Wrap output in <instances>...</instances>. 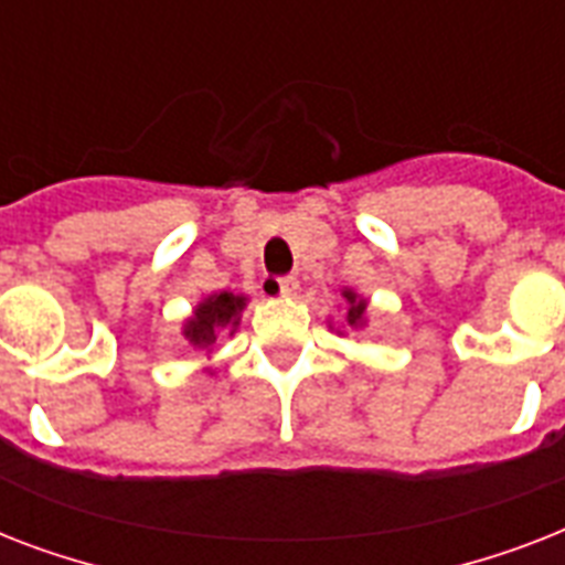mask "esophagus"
Returning <instances> with one entry per match:
<instances>
[{
	"label": "esophagus",
	"mask_w": 565,
	"mask_h": 565,
	"mask_svg": "<svg viewBox=\"0 0 565 565\" xmlns=\"http://www.w3.org/2000/svg\"><path fill=\"white\" fill-rule=\"evenodd\" d=\"M275 284H278V292H281L284 299H292V296L299 292V281H296L292 275H287V278H278Z\"/></svg>",
	"instance_id": "1"
}]
</instances>
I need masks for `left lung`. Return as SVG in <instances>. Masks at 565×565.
Masks as SVG:
<instances>
[{"label": "left lung", "mask_w": 565, "mask_h": 565, "mask_svg": "<svg viewBox=\"0 0 565 565\" xmlns=\"http://www.w3.org/2000/svg\"><path fill=\"white\" fill-rule=\"evenodd\" d=\"M340 296H343V326L328 322V328L337 331V334H345V328H354V331H358V328L366 326V317H370V299L361 296L358 290H352V287H343Z\"/></svg>", "instance_id": "left-lung-1"}]
</instances>
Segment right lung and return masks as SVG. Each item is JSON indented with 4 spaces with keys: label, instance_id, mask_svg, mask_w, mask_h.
I'll return each instance as SVG.
<instances>
[{
    "label": "right lung",
    "instance_id": "obj_1",
    "mask_svg": "<svg viewBox=\"0 0 565 565\" xmlns=\"http://www.w3.org/2000/svg\"><path fill=\"white\" fill-rule=\"evenodd\" d=\"M246 305L248 299L243 296V292H231V290L211 292V296H204V299L193 308V313L184 319L181 334H184V340H188L193 349L211 352V345L216 343V337L237 334L239 317H243Z\"/></svg>",
    "mask_w": 565,
    "mask_h": 565
}]
</instances>
